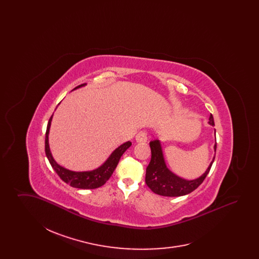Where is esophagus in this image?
Here are the masks:
<instances>
[{
    "mask_svg": "<svg viewBox=\"0 0 259 259\" xmlns=\"http://www.w3.org/2000/svg\"><path fill=\"white\" fill-rule=\"evenodd\" d=\"M136 141L138 143H146L148 141V134L146 131H141L136 136Z\"/></svg>",
    "mask_w": 259,
    "mask_h": 259,
    "instance_id": "34e87169",
    "label": "esophagus"
}]
</instances>
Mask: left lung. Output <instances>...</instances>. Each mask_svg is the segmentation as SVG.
Instances as JSON below:
<instances>
[{
    "mask_svg": "<svg viewBox=\"0 0 259 259\" xmlns=\"http://www.w3.org/2000/svg\"><path fill=\"white\" fill-rule=\"evenodd\" d=\"M209 124L211 126L214 125L213 117L211 114L209 115ZM214 134H215V130H214ZM149 146L151 149V159L147 167L146 183L148 187L151 189V191L162 196H168V197L184 196L195 190L198 186L203 183V181L209 174L210 167L215 157V154H214L206 172L197 179L189 181L177 176L176 174H174L172 171L168 169L164 159V154H163L162 146L159 140L151 141L149 143ZM213 149L215 153L217 143L214 144Z\"/></svg>",
    "mask_w": 259,
    "mask_h": 259,
    "instance_id": "8db88e82",
    "label": "left lung"
}]
</instances>
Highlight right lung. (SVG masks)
<instances>
[{"label": "right lung", "mask_w": 259, "mask_h": 259, "mask_svg": "<svg viewBox=\"0 0 259 259\" xmlns=\"http://www.w3.org/2000/svg\"><path fill=\"white\" fill-rule=\"evenodd\" d=\"M87 85L80 84L78 87L74 88V90L83 87ZM52 116L49 120L48 123V128H47V133H46V154L47 157L50 161V165L54 169V171L57 172V175L61 178L62 181L65 182L66 184L75 187V188H80V189H95L98 188L100 186L105 185L107 181L111 178L113 171L115 170L118 162L120 160V157L122 156L124 152L131 147L132 143L130 141L126 142L119 146L118 148H115L109 158L105 161L100 167L91 170V171H83V172H75V171H71L68 170L64 167L60 166L56 161L54 160L51 151H50V144H49V135H50V125L52 121Z\"/></svg>", "instance_id": "right-lung-1"}]
</instances>
